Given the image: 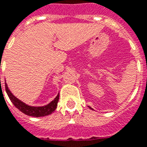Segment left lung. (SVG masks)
<instances>
[{
	"label": "left lung",
	"mask_w": 147,
	"mask_h": 147,
	"mask_svg": "<svg viewBox=\"0 0 147 147\" xmlns=\"http://www.w3.org/2000/svg\"><path fill=\"white\" fill-rule=\"evenodd\" d=\"M89 108H90V109H91V110H93V108H90V106H89Z\"/></svg>",
	"instance_id": "1"
}]
</instances>
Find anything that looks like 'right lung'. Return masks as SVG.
Returning a JSON list of instances; mask_svg holds the SVG:
<instances>
[{
    "label": "right lung",
    "mask_w": 147,
    "mask_h": 147,
    "mask_svg": "<svg viewBox=\"0 0 147 147\" xmlns=\"http://www.w3.org/2000/svg\"><path fill=\"white\" fill-rule=\"evenodd\" d=\"M5 90H6V93L9 99L11 100L12 103H13V105L22 113H23L27 116H30V117H40L48 116V115L52 114L57 107V103L59 101V94L57 95V97L53 99V101H51L48 104H46L44 106L34 107V106H30V105L26 104L19 99H18L16 96H14L10 91V90L9 89L6 82H5Z\"/></svg>",
    "instance_id": "add662e5"
}]
</instances>
